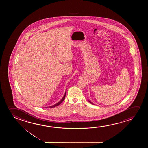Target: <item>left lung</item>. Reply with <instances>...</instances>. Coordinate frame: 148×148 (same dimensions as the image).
Instances as JSON below:
<instances>
[{
  "label": "left lung",
  "instance_id": "obj_1",
  "mask_svg": "<svg viewBox=\"0 0 148 148\" xmlns=\"http://www.w3.org/2000/svg\"><path fill=\"white\" fill-rule=\"evenodd\" d=\"M89 101V102H90V103H91V102H90V101ZM92 104H93V103H92Z\"/></svg>",
  "mask_w": 148,
  "mask_h": 148
}]
</instances>
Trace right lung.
Returning <instances> with one entry per match:
<instances>
[{
    "label": "right lung",
    "instance_id": "obj_1",
    "mask_svg": "<svg viewBox=\"0 0 148 148\" xmlns=\"http://www.w3.org/2000/svg\"><path fill=\"white\" fill-rule=\"evenodd\" d=\"M65 97H66V92H65V95H64V97H63V98H62V99H61V101H59V102H58V103H56V104H55V105H54L51 106H50L49 107V108H53L55 107L56 106H57L59 105L60 104H61L62 102H63V101L65 99Z\"/></svg>",
    "mask_w": 148,
    "mask_h": 148
}]
</instances>
